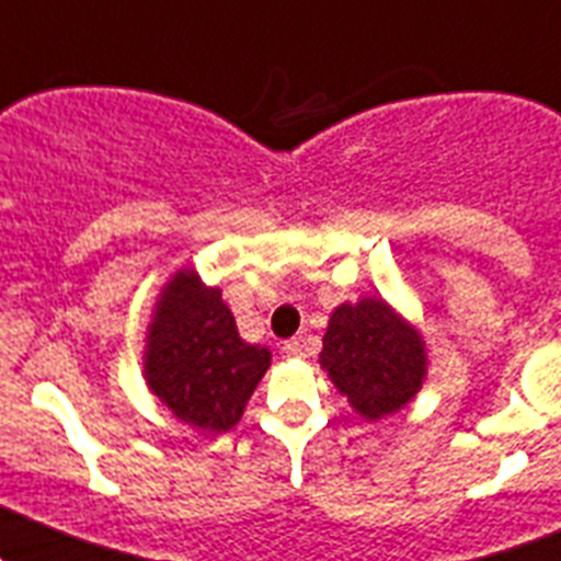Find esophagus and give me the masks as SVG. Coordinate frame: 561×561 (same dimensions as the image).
I'll list each match as a JSON object with an SVG mask.
<instances>
[{"label": "esophagus", "instance_id": "obj_1", "mask_svg": "<svg viewBox=\"0 0 561 561\" xmlns=\"http://www.w3.org/2000/svg\"><path fill=\"white\" fill-rule=\"evenodd\" d=\"M282 351H285L287 356H293V358H301L304 353H307V342H304L301 336H293V340L285 342V347H282Z\"/></svg>", "mask_w": 561, "mask_h": 561}]
</instances>
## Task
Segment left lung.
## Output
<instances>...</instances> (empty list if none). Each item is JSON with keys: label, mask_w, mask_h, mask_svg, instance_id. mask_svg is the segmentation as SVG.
<instances>
[{"label": "left lung", "mask_w": 561, "mask_h": 561, "mask_svg": "<svg viewBox=\"0 0 561 561\" xmlns=\"http://www.w3.org/2000/svg\"><path fill=\"white\" fill-rule=\"evenodd\" d=\"M320 367L364 422H380L422 391L427 345L383 298L345 301L329 318Z\"/></svg>", "instance_id": "8db88e82"}]
</instances>
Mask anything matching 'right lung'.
Wrapping results in <instances>:
<instances>
[{
    "label": "right lung",
    "instance_id": "1",
    "mask_svg": "<svg viewBox=\"0 0 561 561\" xmlns=\"http://www.w3.org/2000/svg\"><path fill=\"white\" fill-rule=\"evenodd\" d=\"M148 389L199 436L232 431L271 367V351L249 345L219 287L181 268L161 287L145 336Z\"/></svg>",
    "mask_w": 561,
    "mask_h": 561
}]
</instances>
